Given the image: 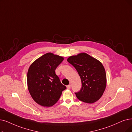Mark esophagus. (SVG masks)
Returning a JSON list of instances; mask_svg holds the SVG:
<instances>
[{"label":"esophagus","instance_id":"34e87169","mask_svg":"<svg viewBox=\"0 0 132 132\" xmlns=\"http://www.w3.org/2000/svg\"><path fill=\"white\" fill-rule=\"evenodd\" d=\"M70 88H71V87H70V85H68V86H67V89H70Z\"/></svg>","mask_w":132,"mask_h":132}]
</instances>
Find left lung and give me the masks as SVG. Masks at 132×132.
I'll return each instance as SVG.
<instances>
[{
    "label": "left lung",
    "instance_id": "1",
    "mask_svg": "<svg viewBox=\"0 0 132 132\" xmlns=\"http://www.w3.org/2000/svg\"><path fill=\"white\" fill-rule=\"evenodd\" d=\"M67 61L75 67L81 80L82 88L75 93L77 98L87 103L98 101L107 84L106 71L101 62L84 52L70 56Z\"/></svg>",
    "mask_w": 132,
    "mask_h": 132
}]
</instances>
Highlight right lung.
Returning a JSON list of instances; mask_svg holds the SVG:
<instances>
[{
	"instance_id": "add662e5",
	"label": "right lung",
	"mask_w": 132,
	"mask_h": 132,
	"mask_svg": "<svg viewBox=\"0 0 132 132\" xmlns=\"http://www.w3.org/2000/svg\"><path fill=\"white\" fill-rule=\"evenodd\" d=\"M63 60L62 56L48 52L35 60L29 68L28 90L34 101L42 106H53L66 89L55 73Z\"/></svg>"
}]
</instances>
